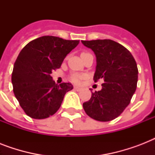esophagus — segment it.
<instances>
[{
	"label": "esophagus",
	"instance_id": "1",
	"mask_svg": "<svg viewBox=\"0 0 155 155\" xmlns=\"http://www.w3.org/2000/svg\"><path fill=\"white\" fill-rule=\"evenodd\" d=\"M74 89L76 90V91H80V90H81V87H77V86H75V87H74Z\"/></svg>",
	"mask_w": 155,
	"mask_h": 155
}]
</instances>
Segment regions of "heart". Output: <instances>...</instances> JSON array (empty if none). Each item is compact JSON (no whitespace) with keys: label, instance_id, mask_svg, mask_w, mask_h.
<instances>
[{"label":"heart","instance_id":"heart-1","mask_svg":"<svg viewBox=\"0 0 155 155\" xmlns=\"http://www.w3.org/2000/svg\"><path fill=\"white\" fill-rule=\"evenodd\" d=\"M83 77V75H78V74H72L71 75V81H73L74 83H79L81 80V78Z\"/></svg>","mask_w":155,"mask_h":155}]
</instances>
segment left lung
I'll list each match as a JSON object with an SVG mask.
<instances>
[{"mask_svg":"<svg viewBox=\"0 0 155 155\" xmlns=\"http://www.w3.org/2000/svg\"><path fill=\"white\" fill-rule=\"evenodd\" d=\"M92 49L97 58L95 82L104 80L102 89L92 94L83 104L85 113L92 119L109 121L120 115L134 94L137 83V63L122 45L110 39L81 41Z\"/></svg>","mask_w":155,"mask_h":155,"instance_id":"obj_1","label":"left lung"}]
</instances>
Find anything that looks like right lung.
Segmentation results:
<instances>
[{
	"mask_svg": "<svg viewBox=\"0 0 155 155\" xmlns=\"http://www.w3.org/2000/svg\"><path fill=\"white\" fill-rule=\"evenodd\" d=\"M79 42V40L42 36L21 51L13 65L12 84L16 98L29 117L44 119L60 108L63 97L73 86L70 83L58 85L51 74L60 68L66 56Z\"/></svg>",
	"mask_w": 155,
	"mask_h": 155,
	"instance_id": "1",
	"label": "right lung"
}]
</instances>
